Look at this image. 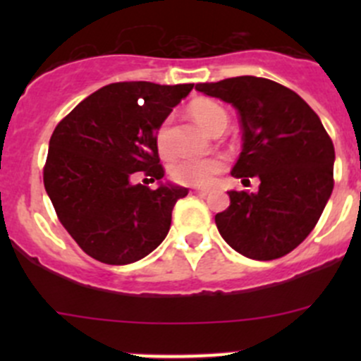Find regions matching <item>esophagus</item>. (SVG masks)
I'll return each instance as SVG.
<instances>
[{
  "mask_svg": "<svg viewBox=\"0 0 361 361\" xmlns=\"http://www.w3.org/2000/svg\"><path fill=\"white\" fill-rule=\"evenodd\" d=\"M194 194H197V195H207L209 194V190H207V188H194Z\"/></svg>",
  "mask_w": 361,
  "mask_h": 361,
  "instance_id": "esophagus-1",
  "label": "esophagus"
}]
</instances>
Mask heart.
<instances>
[{
	"label": "heart",
	"mask_w": 361,
	"mask_h": 361,
	"mask_svg": "<svg viewBox=\"0 0 361 361\" xmlns=\"http://www.w3.org/2000/svg\"><path fill=\"white\" fill-rule=\"evenodd\" d=\"M192 116L197 120L199 126L207 133L214 129L218 123L227 122V113L220 104L213 101H197L190 108ZM157 147L162 154L171 150V118L164 120L157 130ZM225 169L224 157H204V159H178L171 166V176L181 185L190 187H207L214 181V178Z\"/></svg>",
	"instance_id": "1"
}]
</instances>
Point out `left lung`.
Returning <instances> with one entry per match:
<instances>
[{
    "mask_svg": "<svg viewBox=\"0 0 361 361\" xmlns=\"http://www.w3.org/2000/svg\"><path fill=\"white\" fill-rule=\"evenodd\" d=\"M206 96L239 113L243 152L232 176L258 178V192H227L231 206L214 216L231 248L274 260L314 228L334 190L336 150L319 116L288 87L257 76L197 83Z\"/></svg>",
    "mask_w": 361,
    "mask_h": 361,
    "instance_id": "1",
    "label": "left lung"
}]
</instances>
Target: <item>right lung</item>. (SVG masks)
Here are the masks:
<instances>
[{
    "label": "right lung",
    "mask_w": 361,
    "mask_h": 361,
    "mask_svg": "<svg viewBox=\"0 0 361 361\" xmlns=\"http://www.w3.org/2000/svg\"><path fill=\"white\" fill-rule=\"evenodd\" d=\"M194 83H110L76 104L49 143L43 183L57 218L89 257L110 265L141 260L166 239L188 188L162 183L157 130ZM145 173L155 191L134 185Z\"/></svg>",
    "instance_id": "obj_1"
}]
</instances>
